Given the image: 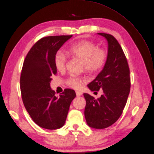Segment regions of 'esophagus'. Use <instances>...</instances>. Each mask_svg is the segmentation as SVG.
Instances as JSON below:
<instances>
[{
  "label": "esophagus",
  "mask_w": 154,
  "mask_h": 154,
  "mask_svg": "<svg viewBox=\"0 0 154 154\" xmlns=\"http://www.w3.org/2000/svg\"><path fill=\"white\" fill-rule=\"evenodd\" d=\"M76 96H81V95H82V93H81V92H80V91H76Z\"/></svg>",
  "instance_id": "esophagus-1"
}]
</instances>
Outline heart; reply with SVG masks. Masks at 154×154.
<instances>
[{
	"instance_id": "b5f03b06",
	"label": "heart",
	"mask_w": 154,
	"mask_h": 154,
	"mask_svg": "<svg viewBox=\"0 0 154 154\" xmlns=\"http://www.w3.org/2000/svg\"><path fill=\"white\" fill-rule=\"evenodd\" d=\"M69 55L79 59L84 63L86 70L89 72H96L104 66L107 60V52L104 48H98L97 45L90 41L81 40L75 42L68 48ZM66 57L61 51H58L54 57V65L56 69L62 71L65 69ZM85 82L83 78L71 76L67 84L74 89H79Z\"/></svg>"
}]
</instances>
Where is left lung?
<instances>
[{
    "label": "left lung",
    "instance_id": "8db88e82",
    "mask_svg": "<svg viewBox=\"0 0 154 154\" xmlns=\"http://www.w3.org/2000/svg\"><path fill=\"white\" fill-rule=\"evenodd\" d=\"M108 43L104 66L88 87L92 91L101 89L103 94L96 99L84 93L86 104L85 116L90 128L101 129L115 123L122 113L130 92V71L127 59L117 40L112 35L97 33Z\"/></svg>",
    "mask_w": 154,
    "mask_h": 154
}]
</instances>
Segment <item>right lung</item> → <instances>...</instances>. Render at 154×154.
<instances>
[{
	"mask_svg": "<svg viewBox=\"0 0 154 154\" xmlns=\"http://www.w3.org/2000/svg\"><path fill=\"white\" fill-rule=\"evenodd\" d=\"M73 35L50 36L36 43L27 54L20 76V91L26 111L40 127L55 130L64 125L71 101L76 97L73 89H66L55 96L50 83L57 71L54 57Z\"/></svg>",
	"mask_w": 154,
	"mask_h": 154,
	"instance_id": "obj_1",
	"label": "right lung"
}]
</instances>
